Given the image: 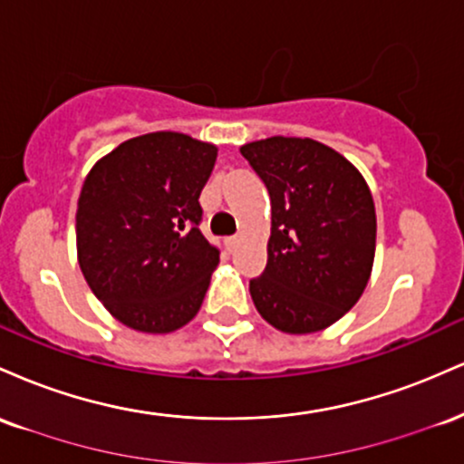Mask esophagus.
<instances>
[{"mask_svg":"<svg viewBox=\"0 0 464 464\" xmlns=\"http://www.w3.org/2000/svg\"><path fill=\"white\" fill-rule=\"evenodd\" d=\"M225 244H227V248L228 250H233L239 244V236H231V237H227L225 239Z\"/></svg>","mask_w":464,"mask_h":464,"instance_id":"obj_1","label":"esophagus"}]
</instances>
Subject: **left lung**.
Wrapping results in <instances>:
<instances>
[{"label": "left lung", "mask_w": 464, "mask_h": 464, "mask_svg": "<svg viewBox=\"0 0 464 464\" xmlns=\"http://www.w3.org/2000/svg\"><path fill=\"white\" fill-rule=\"evenodd\" d=\"M270 194L268 264L250 281L266 323L284 334L323 332L364 292L375 259V202L364 177L310 137L239 148Z\"/></svg>", "instance_id": "1"}]
</instances>
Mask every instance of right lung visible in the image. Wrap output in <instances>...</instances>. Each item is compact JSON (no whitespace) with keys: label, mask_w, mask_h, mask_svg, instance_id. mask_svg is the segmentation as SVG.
Masks as SVG:
<instances>
[{"label":"right lung","mask_w":464,"mask_h":464,"mask_svg":"<svg viewBox=\"0 0 464 464\" xmlns=\"http://www.w3.org/2000/svg\"><path fill=\"white\" fill-rule=\"evenodd\" d=\"M214 143L174 130L120 143L93 165L76 211L78 264L126 327L169 334L196 316L220 250L200 233Z\"/></svg>","instance_id":"add662e5"}]
</instances>
